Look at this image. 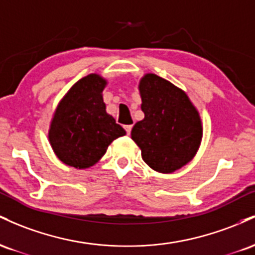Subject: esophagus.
Masks as SVG:
<instances>
[{
    "instance_id": "1",
    "label": "esophagus",
    "mask_w": 255,
    "mask_h": 255,
    "mask_svg": "<svg viewBox=\"0 0 255 255\" xmlns=\"http://www.w3.org/2000/svg\"><path fill=\"white\" fill-rule=\"evenodd\" d=\"M125 130H127L128 135H130L131 130H132V125H125Z\"/></svg>"
}]
</instances>
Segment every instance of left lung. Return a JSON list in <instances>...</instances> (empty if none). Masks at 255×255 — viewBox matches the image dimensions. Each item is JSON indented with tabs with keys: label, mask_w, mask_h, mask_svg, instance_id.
<instances>
[{
	"label": "left lung",
	"mask_w": 255,
	"mask_h": 255,
	"mask_svg": "<svg viewBox=\"0 0 255 255\" xmlns=\"http://www.w3.org/2000/svg\"><path fill=\"white\" fill-rule=\"evenodd\" d=\"M144 118L131 130L142 159L160 173L179 170L195 156L202 139V124L187 94L154 73L138 84Z\"/></svg>",
	"instance_id": "obj_1"
}]
</instances>
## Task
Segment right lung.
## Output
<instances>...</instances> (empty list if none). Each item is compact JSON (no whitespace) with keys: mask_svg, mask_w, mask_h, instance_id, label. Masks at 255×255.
Wrapping results in <instances>:
<instances>
[{"mask_svg":"<svg viewBox=\"0 0 255 255\" xmlns=\"http://www.w3.org/2000/svg\"><path fill=\"white\" fill-rule=\"evenodd\" d=\"M107 81L91 73L72 85L59 102L50 122L49 138L54 153L76 168L95 165L114 139L125 130L106 112L102 91Z\"/></svg>","mask_w":255,"mask_h":255,"instance_id":"add662e5","label":"right lung"}]
</instances>
